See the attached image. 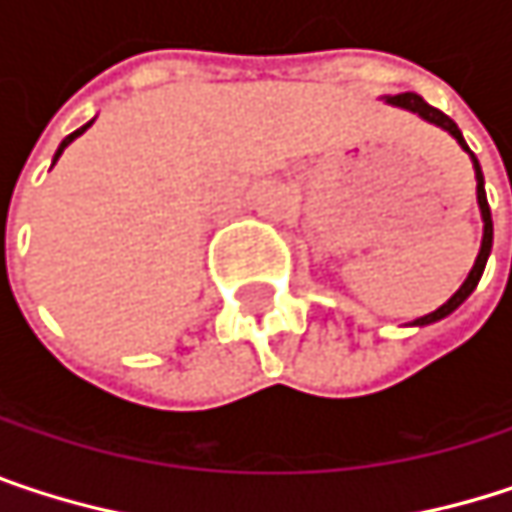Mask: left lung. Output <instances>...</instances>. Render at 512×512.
<instances>
[{"instance_id":"8db88e82","label":"left lung","mask_w":512,"mask_h":512,"mask_svg":"<svg viewBox=\"0 0 512 512\" xmlns=\"http://www.w3.org/2000/svg\"><path fill=\"white\" fill-rule=\"evenodd\" d=\"M388 103H394V106H403V109H409V112H418L424 121H430V124H436V127H442V130H448L457 142L462 145V151H468V145H465V139H462L460 127L442 112V109H436V106H430L424 97H418V94H412V91H406V94H394V97H388ZM471 154V151H468ZM471 162H474V177H477V204H480V216H483V243H480V255L474 260V266H471V272H468V278L462 281V287L442 305V308H436L433 314H424V317H418L415 323L418 326H427V323H436V320H442V317H448L451 311H457L462 302L471 296V290L477 287V281H480V275H483V266H486V257L492 252V213H489V201H486V189H483V171H480V162H477V156L471 154Z\"/></svg>"}]
</instances>
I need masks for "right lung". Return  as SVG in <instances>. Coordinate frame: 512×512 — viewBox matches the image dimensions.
Listing matches in <instances>:
<instances>
[{
  "label": "right lung",
  "instance_id": "1",
  "mask_svg": "<svg viewBox=\"0 0 512 512\" xmlns=\"http://www.w3.org/2000/svg\"><path fill=\"white\" fill-rule=\"evenodd\" d=\"M85 130H88V124H85V127H79V130H76V133H70V136H67V139H64V142H61V148H58V151H55V159H58V156H61V151H64V148H67V145H70V142H73V139H76V136H82V133H85ZM55 159H52V162H55Z\"/></svg>",
  "mask_w": 512,
  "mask_h": 512
}]
</instances>
